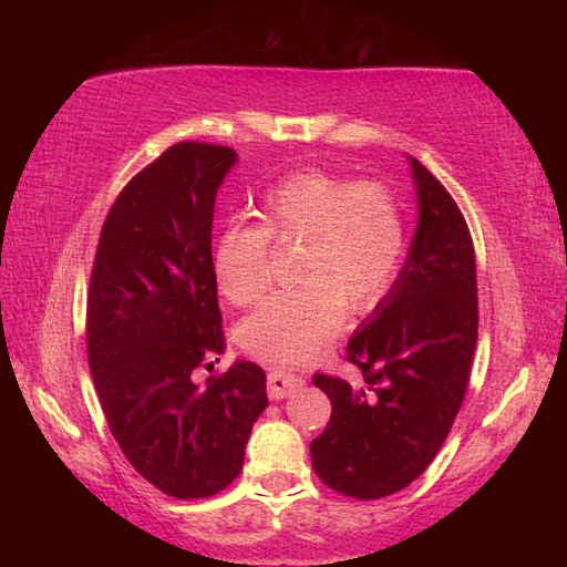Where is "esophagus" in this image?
<instances>
[{
	"label": "esophagus",
	"mask_w": 567,
	"mask_h": 567,
	"mask_svg": "<svg viewBox=\"0 0 567 567\" xmlns=\"http://www.w3.org/2000/svg\"><path fill=\"white\" fill-rule=\"evenodd\" d=\"M300 388H302V380L295 375H287V372H270V375H267V395L272 400L290 398L292 392H297Z\"/></svg>",
	"instance_id": "34e87169"
}]
</instances>
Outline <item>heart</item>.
Masks as SVG:
<instances>
[{
    "mask_svg": "<svg viewBox=\"0 0 567 567\" xmlns=\"http://www.w3.org/2000/svg\"><path fill=\"white\" fill-rule=\"evenodd\" d=\"M260 225H233L213 247L219 292L233 305L260 300L270 282V239L302 245L290 290L249 315L243 344L277 364H300L340 332L344 305H378L398 277L408 247L400 199L380 182H354L307 169L277 182L257 207Z\"/></svg>",
    "mask_w": 567,
    "mask_h": 567,
    "instance_id": "obj_1",
    "label": "heart"
}]
</instances>
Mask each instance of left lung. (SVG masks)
I'll return each mask as SVG.
<instances>
[{"label": "left lung", "instance_id": "1", "mask_svg": "<svg viewBox=\"0 0 567 567\" xmlns=\"http://www.w3.org/2000/svg\"><path fill=\"white\" fill-rule=\"evenodd\" d=\"M417 227L405 265L375 310L352 332L348 360L360 385L315 375L332 415L310 443L324 485L378 501L425 473L463 405L477 344L475 249L447 189L408 157Z\"/></svg>", "mask_w": 567, "mask_h": 567}]
</instances>
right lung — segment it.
<instances>
[{
    "mask_svg": "<svg viewBox=\"0 0 567 567\" xmlns=\"http://www.w3.org/2000/svg\"><path fill=\"white\" fill-rule=\"evenodd\" d=\"M237 152L179 142L134 177L104 219L87 297V358L114 440L165 495L209 497L245 463L267 408L265 372L199 362L225 348L213 270L215 197Z\"/></svg>",
    "mask_w": 567,
    "mask_h": 567,
    "instance_id": "1",
    "label": "right lung"
}]
</instances>
